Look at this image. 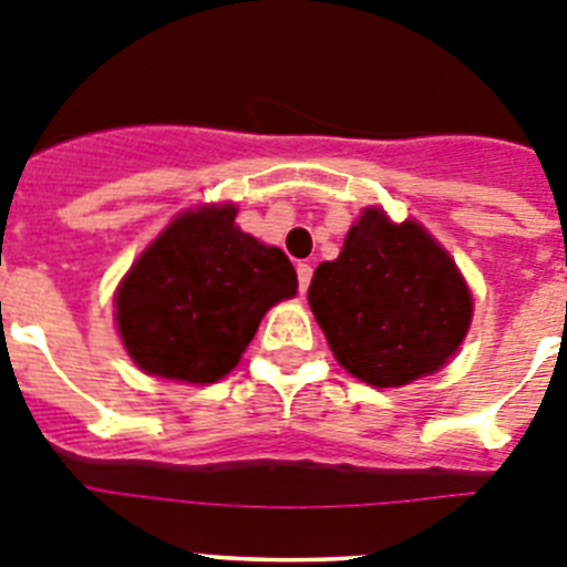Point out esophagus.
I'll list each match as a JSON object with an SVG mask.
<instances>
[{
	"label": "esophagus",
	"mask_w": 567,
	"mask_h": 567,
	"mask_svg": "<svg viewBox=\"0 0 567 567\" xmlns=\"http://www.w3.org/2000/svg\"><path fill=\"white\" fill-rule=\"evenodd\" d=\"M309 280H312V267H309V264H298V289H300V295L309 289Z\"/></svg>",
	"instance_id": "esophagus-1"
}]
</instances>
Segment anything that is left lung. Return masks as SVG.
<instances>
[{
    "mask_svg": "<svg viewBox=\"0 0 567 567\" xmlns=\"http://www.w3.org/2000/svg\"><path fill=\"white\" fill-rule=\"evenodd\" d=\"M309 307L352 378L398 389L454 358L471 327L457 264L417 221L365 207L334 260L309 284Z\"/></svg>",
    "mask_w": 567,
    "mask_h": 567,
    "instance_id": "1",
    "label": "left lung"
}]
</instances>
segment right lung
<instances>
[{"instance_id": "obj_1", "label": "right lung", "mask_w": 567, "mask_h": 567, "mask_svg": "<svg viewBox=\"0 0 567 567\" xmlns=\"http://www.w3.org/2000/svg\"><path fill=\"white\" fill-rule=\"evenodd\" d=\"M235 215L233 204L175 215L118 284L115 323L142 372L221 380L267 309L298 292L287 255L240 233Z\"/></svg>"}]
</instances>
